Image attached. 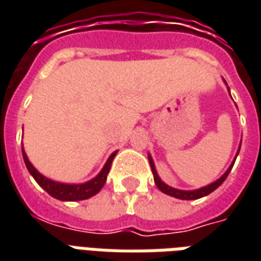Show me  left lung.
I'll return each mask as SVG.
<instances>
[{
  "mask_svg": "<svg viewBox=\"0 0 261 261\" xmlns=\"http://www.w3.org/2000/svg\"><path fill=\"white\" fill-rule=\"evenodd\" d=\"M228 89H229V88H228ZM239 149H241V147H239ZM236 156H238V155H236ZM148 159H149V165H151V169H152L153 180H155L156 187H158L161 192L165 193V194L176 197V198H180V200H197V198H201V197L204 196H208L210 193H213L215 189H218V187L224 183L225 179H226L228 175H229L232 166H233V164H235V162H232V165L229 166V169L226 170L224 175L221 176L217 181H214V183H211V185H208V186L205 187H201V189H198V190H189V192H185V190H177V189H173V187H169L168 185H165L164 181L159 179L158 173H156V170H155V165H153L152 158H151V156H148Z\"/></svg>",
  "mask_w": 261,
  "mask_h": 261,
  "instance_id": "left-lung-1",
  "label": "left lung"
}]
</instances>
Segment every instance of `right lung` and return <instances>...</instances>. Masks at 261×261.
Instances as JSON below:
<instances>
[{"instance_id":"add662e5","label":"right lung","mask_w":261,"mask_h":261,"mask_svg":"<svg viewBox=\"0 0 261 261\" xmlns=\"http://www.w3.org/2000/svg\"><path fill=\"white\" fill-rule=\"evenodd\" d=\"M116 153L113 152L110 155V158L108 159L106 165L103 166V169L100 170V173L92 179V180L86 181L84 185H64V183H59V181H53L44 177L43 175H40L35 168L33 165L29 162V159L26 156L25 151L22 148V155H23V161H25V165L29 173L33 176V179L39 183V186L43 187L46 192L50 194L54 198L57 200H61V201H80V200H86L89 197L95 196L96 193L100 192V189L105 186L106 183V177H108L109 170H110V166H112V162H113V158L116 156Z\"/></svg>"}]
</instances>
